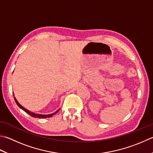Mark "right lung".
Here are the masks:
<instances>
[{
  "label": "right lung",
  "instance_id": "obj_1",
  "mask_svg": "<svg viewBox=\"0 0 153 153\" xmlns=\"http://www.w3.org/2000/svg\"><path fill=\"white\" fill-rule=\"evenodd\" d=\"M13 95H14V94H13ZM14 100H15L16 105L19 106V108H21L22 110H23L25 112H27V113H28V114L30 115L31 117H34V118H39V119H45V118L52 117L54 114L57 113V112H58L59 111V110H60V108H59L56 112H54V113H52V114H36V113H34V112L29 111L28 110H27V108H25V107H23V106L21 105H20V103L18 101H17V100L16 99V98L15 97H14Z\"/></svg>",
  "mask_w": 153,
  "mask_h": 153
}]
</instances>
